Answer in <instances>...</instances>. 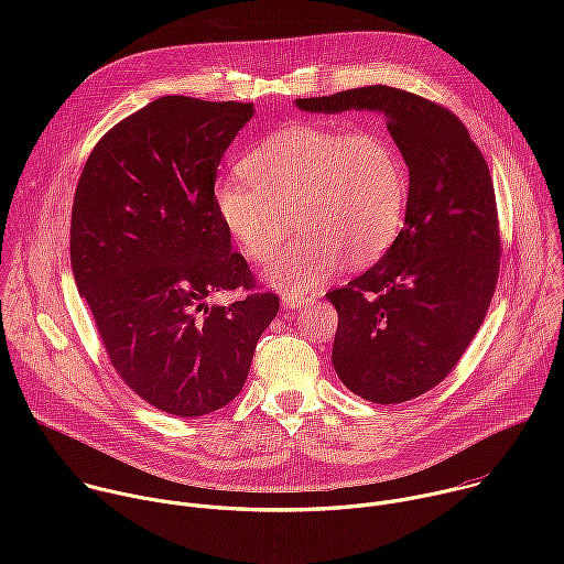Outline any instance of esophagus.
<instances>
[{
  "mask_svg": "<svg viewBox=\"0 0 564 564\" xmlns=\"http://www.w3.org/2000/svg\"><path fill=\"white\" fill-rule=\"evenodd\" d=\"M310 303H312V296H283V307H290V310H301Z\"/></svg>",
  "mask_w": 564,
  "mask_h": 564,
  "instance_id": "esophagus-1",
  "label": "esophagus"
}]
</instances>
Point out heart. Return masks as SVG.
<instances>
[{
  "instance_id": "1",
  "label": "heart",
  "mask_w": 564,
  "mask_h": 564,
  "mask_svg": "<svg viewBox=\"0 0 564 564\" xmlns=\"http://www.w3.org/2000/svg\"><path fill=\"white\" fill-rule=\"evenodd\" d=\"M248 176L214 185V207L250 261H265L292 221L300 234L265 265L285 296L326 283L346 261L368 268L392 246L409 205V170L375 129L292 124L263 138L240 163Z\"/></svg>"
}]
</instances>
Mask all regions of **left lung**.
Here are the masks:
<instances>
[{
	"label": "left lung",
	"instance_id": "left-lung-1",
	"mask_svg": "<svg viewBox=\"0 0 564 564\" xmlns=\"http://www.w3.org/2000/svg\"><path fill=\"white\" fill-rule=\"evenodd\" d=\"M301 111H379L409 167L404 227L388 252L326 296L339 314L333 366L355 394L401 404L437 386L487 316L500 274L489 165L462 120L375 85L296 100Z\"/></svg>",
	"mask_w": 564,
	"mask_h": 564
}]
</instances>
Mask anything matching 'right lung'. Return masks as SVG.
<instances>
[{"instance_id":"add662e5","label":"right lung","mask_w":564,"mask_h":564,"mask_svg":"<svg viewBox=\"0 0 564 564\" xmlns=\"http://www.w3.org/2000/svg\"><path fill=\"white\" fill-rule=\"evenodd\" d=\"M252 116V102L158 98L102 135L75 189V285L122 381L170 415L229 404L279 312L214 207L220 158ZM238 286L246 300L206 303Z\"/></svg>"}]
</instances>
